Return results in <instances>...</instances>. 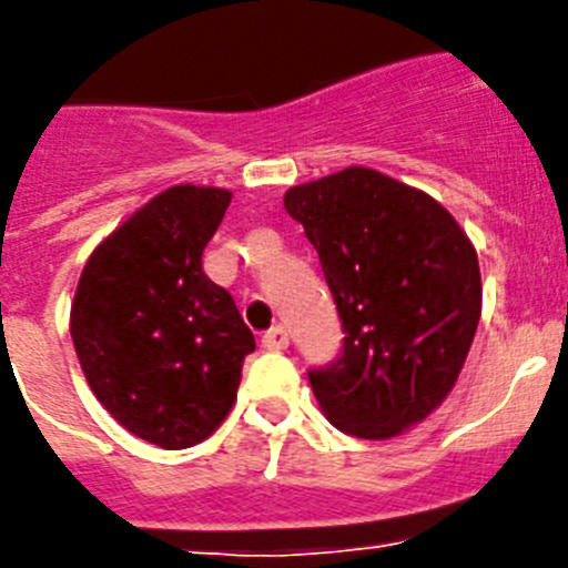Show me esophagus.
<instances>
[{"label":"esophagus","mask_w":568,"mask_h":568,"mask_svg":"<svg viewBox=\"0 0 568 568\" xmlns=\"http://www.w3.org/2000/svg\"><path fill=\"white\" fill-rule=\"evenodd\" d=\"M260 344L266 349H272V353H280V349L288 347V331L285 327H272V331L263 333V338H260Z\"/></svg>","instance_id":"34e87169"}]
</instances>
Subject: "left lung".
Masks as SVG:
<instances>
[{
    "label": "left lung",
    "mask_w": 568,
    "mask_h": 568,
    "mask_svg": "<svg viewBox=\"0 0 568 568\" xmlns=\"http://www.w3.org/2000/svg\"><path fill=\"white\" fill-rule=\"evenodd\" d=\"M344 327L338 362L311 369L327 420L389 439L439 409L481 316L479 257L452 212L373 168H344L285 190Z\"/></svg>",
    "instance_id": "8db88e82"
}]
</instances>
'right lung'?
I'll return each instance as SVG.
<instances>
[{"instance_id":"add662e5","label":"right lung","mask_w":568,"mask_h":568,"mask_svg":"<svg viewBox=\"0 0 568 568\" xmlns=\"http://www.w3.org/2000/svg\"><path fill=\"white\" fill-rule=\"evenodd\" d=\"M232 193L176 184L94 246L69 333L103 409L148 443L179 452L210 437L235 406L254 336L201 254Z\"/></svg>"}]
</instances>
